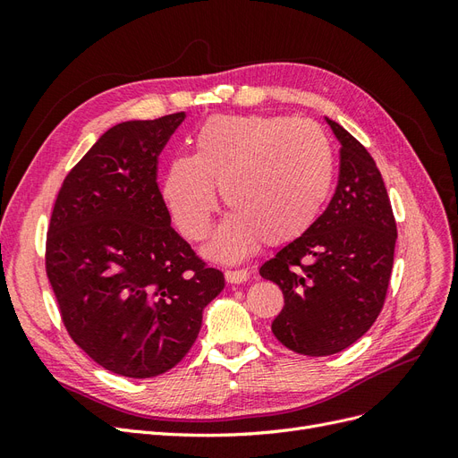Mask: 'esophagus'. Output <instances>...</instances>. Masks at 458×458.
<instances>
[{
	"label": "esophagus",
	"instance_id": "34e87169",
	"mask_svg": "<svg viewBox=\"0 0 458 458\" xmlns=\"http://www.w3.org/2000/svg\"><path fill=\"white\" fill-rule=\"evenodd\" d=\"M248 276H250V273H248V269H227V271H225V279H227V283H231V284L246 283Z\"/></svg>",
	"mask_w": 458,
	"mask_h": 458
}]
</instances>
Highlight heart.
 I'll return each instance as SVG.
<instances>
[{
    "label": "heart",
    "mask_w": 458,
    "mask_h": 458,
    "mask_svg": "<svg viewBox=\"0 0 458 458\" xmlns=\"http://www.w3.org/2000/svg\"><path fill=\"white\" fill-rule=\"evenodd\" d=\"M335 182V150L311 120L217 114L192 137V157H175L164 199L187 239L202 241L217 208L216 187L231 216L210 252L237 259L263 239L279 244L306 233L323 212Z\"/></svg>",
    "instance_id": "obj_1"
}]
</instances>
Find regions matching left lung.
I'll list each match as a JSON object with an SVG mask.
<instances>
[{
    "instance_id": "1",
    "label": "left lung",
    "mask_w": 458,
    "mask_h": 458,
    "mask_svg": "<svg viewBox=\"0 0 458 458\" xmlns=\"http://www.w3.org/2000/svg\"><path fill=\"white\" fill-rule=\"evenodd\" d=\"M335 195L315 224L259 267L283 290L271 330L301 355H335L377 321L390 284L397 225L377 162L340 123Z\"/></svg>"
}]
</instances>
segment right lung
<instances>
[{"mask_svg": "<svg viewBox=\"0 0 458 458\" xmlns=\"http://www.w3.org/2000/svg\"><path fill=\"white\" fill-rule=\"evenodd\" d=\"M185 113L122 122L68 172L46 241L63 325L103 369L150 378L195 344L202 310L225 286L172 227L158 155Z\"/></svg>", "mask_w": 458, "mask_h": 458, "instance_id": "1", "label": "right lung"}]
</instances>
